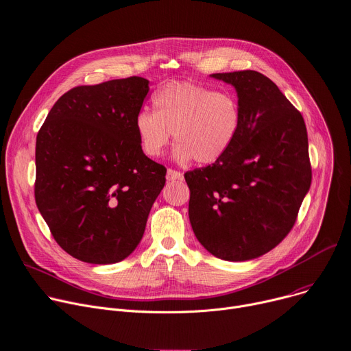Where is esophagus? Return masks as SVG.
<instances>
[{"mask_svg": "<svg viewBox=\"0 0 351 351\" xmlns=\"http://www.w3.org/2000/svg\"><path fill=\"white\" fill-rule=\"evenodd\" d=\"M182 178H183V175L179 171H175L172 168H169L168 172H167V179L168 180H180Z\"/></svg>", "mask_w": 351, "mask_h": 351, "instance_id": "esophagus-1", "label": "esophagus"}]
</instances>
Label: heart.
<instances>
[{"label":"heart","instance_id":"1","mask_svg":"<svg viewBox=\"0 0 351 351\" xmlns=\"http://www.w3.org/2000/svg\"><path fill=\"white\" fill-rule=\"evenodd\" d=\"M154 111L135 117V132L143 152L158 158L171 143L175 156L202 165L223 158L234 144L243 124L239 99L192 82H171L154 95Z\"/></svg>","mask_w":351,"mask_h":351}]
</instances>
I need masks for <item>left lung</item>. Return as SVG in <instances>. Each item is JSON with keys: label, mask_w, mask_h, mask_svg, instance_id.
Here are the masks:
<instances>
[{"label": "left lung", "mask_w": 351, "mask_h": 351, "mask_svg": "<svg viewBox=\"0 0 351 351\" xmlns=\"http://www.w3.org/2000/svg\"><path fill=\"white\" fill-rule=\"evenodd\" d=\"M212 76L236 87L243 124L223 158L184 173L189 219L208 252L247 261L275 248L295 226L312 182L308 131L302 114L263 73Z\"/></svg>", "instance_id": "8db88e82"}]
</instances>
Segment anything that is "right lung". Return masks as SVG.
<instances>
[{
    "instance_id": "add662e5",
    "label": "right lung",
    "mask_w": 351,
    "mask_h": 351,
    "mask_svg": "<svg viewBox=\"0 0 351 351\" xmlns=\"http://www.w3.org/2000/svg\"><path fill=\"white\" fill-rule=\"evenodd\" d=\"M148 80L70 88L36 135L35 202L55 241L88 264L120 263L141 241L167 168L135 132Z\"/></svg>"
}]
</instances>
